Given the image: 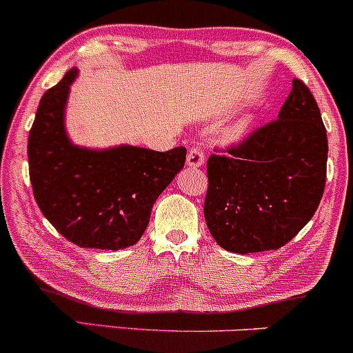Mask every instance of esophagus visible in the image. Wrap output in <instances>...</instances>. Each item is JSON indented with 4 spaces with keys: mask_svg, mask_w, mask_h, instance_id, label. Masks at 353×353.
Returning a JSON list of instances; mask_svg holds the SVG:
<instances>
[{
    "mask_svg": "<svg viewBox=\"0 0 353 353\" xmlns=\"http://www.w3.org/2000/svg\"><path fill=\"white\" fill-rule=\"evenodd\" d=\"M204 161H205L204 151H202L201 148H197V145H194V148L188 152V159H185V163H188L189 168H201V165L204 164Z\"/></svg>",
    "mask_w": 353,
    "mask_h": 353,
    "instance_id": "34e87169",
    "label": "esophagus"
}]
</instances>
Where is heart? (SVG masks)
<instances>
[{"instance_id":"1","label":"heart","mask_w":353,"mask_h":353,"mask_svg":"<svg viewBox=\"0 0 353 353\" xmlns=\"http://www.w3.org/2000/svg\"><path fill=\"white\" fill-rule=\"evenodd\" d=\"M245 132H247L245 121H239V123L230 125L228 131H225L224 139L228 141V143H237V141H241L242 137L245 136Z\"/></svg>"}]
</instances>
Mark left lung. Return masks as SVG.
<instances>
[{"label":"left lung","instance_id":"left-lung-1","mask_svg":"<svg viewBox=\"0 0 353 353\" xmlns=\"http://www.w3.org/2000/svg\"><path fill=\"white\" fill-rule=\"evenodd\" d=\"M228 152L208 161L209 232L236 254L285 245L314 216L325 188L329 143L310 89L294 79L279 119Z\"/></svg>","mask_w":353,"mask_h":353}]
</instances>
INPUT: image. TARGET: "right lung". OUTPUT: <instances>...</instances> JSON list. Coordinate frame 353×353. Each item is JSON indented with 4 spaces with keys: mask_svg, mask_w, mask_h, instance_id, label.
<instances>
[{
    "mask_svg": "<svg viewBox=\"0 0 353 353\" xmlns=\"http://www.w3.org/2000/svg\"><path fill=\"white\" fill-rule=\"evenodd\" d=\"M72 68L39 101L28 139L30 179L43 216L79 247L119 250L134 245L154 202L184 168L185 148L165 152L137 145L88 149L64 128Z\"/></svg>",
    "mask_w": 353,
    "mask_h": 353,
    "instance_id": "1",
    "label": "right lung"
}]
</instances>
